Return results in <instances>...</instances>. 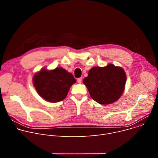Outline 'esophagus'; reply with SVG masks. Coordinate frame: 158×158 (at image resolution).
<instances>
[{
  "label": "esophagus",
  "instance_id": "34e87169",
  "mask_svg": "<svg viewBox=\"0 0 158 158\" xmlns=\"http://www.w3.org/2000/svg\"><path fill=\"white\" fill-rule=\"evenodd\" d=\"M77 82H78V83L81 84V83L82 82V78H81V77H79V78H78V79H77Z\"/></svg>",
  "mask_w": 158,
  "mask_h": 158
}]
</instances>
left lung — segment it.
Segmentation results:
<instances>
[{
	"label": "left lung",
	"mask_w": 158,
	"mask_h": 158,
	"mask_svg": "<svg viewBox=\"0 0 158 158\" xmlns=\"http://www.w3.org/2000/svg\"><path fill=\"white\" fill-rule=\"evenodd\" d=\"M126 82L124 69L113 64L93 67L83 80L92 99L101 104L116 101L124 92Z\"/></svg>",
	"instance_id": "8db88e82"
}]
</instances>
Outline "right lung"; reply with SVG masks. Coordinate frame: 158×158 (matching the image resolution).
Instances as JSON below:
<instances>
[{
	"mask_svg": "<svg viewBox=\"0 0 158 158\" xmlns=\"http://www.w3.org/2000/svg\"><path fill=\"white\" fill-rule=\"evenodd\" d=\"M33 81L40 96L48 102H57L65 98L76 80L71 73L57 67L49 71L43 69L34 75Z\"/></svg>",
	"mask_w": 158,
	"mask_h": 158,
	"instance_id": "1",
	"label": "right lung"
}]
</instances>
